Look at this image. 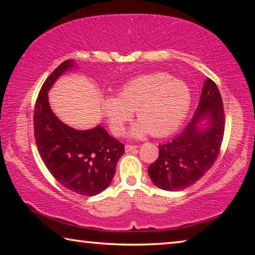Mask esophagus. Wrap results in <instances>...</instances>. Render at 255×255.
Listing matches in <instances>:
<instances>
[{"label": "esophagus", "mask_w": 255, "mask_h": 255, "mask_svg": "<svg viewBox=\"0 0 255 255\" xmlns=\"http://www.w3.org/2000/svg\"><path fill=\"white\" fill-rule=\"evenodd\" d=\"M135 149H137L136 145H126V146H125V150H126L127 153L131 152V150H135Z\"/></svg>", "instance_id": "34e87169"}]
</instances>
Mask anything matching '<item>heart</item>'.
Here are the masks:
<instances>
[{
    "label": "heart",
    "mask_w": 255,
    "mask_h": 255,
    "mask_svg": "<svg viewBox=\"0 0 255 255\" xmlns=\"http://www.w3.org/2000/svg\"><path fill=\"white\" fill-rule=\"evenodd\" d=\"M192 93L185 82L165 72L140 75L125 84L118 97L102 100V110L111 131L120 136L125 125L136 112L137 122L131 136L154 137L170 135L183 122L191 106Z\"/></svg>",
    "instance_id": "obj_1"
}]
</instances>
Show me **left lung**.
<instances>
[{
  "label": "left lung",
  "instance_id": "obj_1",
  "mask_svg": "<svg viewBox=\"0 0 255 255\" xmlns=\"http://www.w3.org/2000/svg\"><path fill=\"white\" fill-rule=\"evenodd\" d=\"M209 120V127L199 125ZM225 131L221 92L213 80L205 81L199 105L193 118L182 131L166 144L158 146L156 161L148 166V174L156 187L178 191L195 184L217 159Z\"/></svg>",
  "mask_w": 255,
  "mask_h": 255
}]
</instances>
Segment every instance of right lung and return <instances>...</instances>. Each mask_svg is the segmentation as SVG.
<instances>
[{"label":"right lung","instance_id":"obj_1","mask_svg":"<svg viewBox=\"0 0 255 255\" xmlns=\"http://www.w3.org/2000/svg\"><path fill=\"white\" fill-rule=\"evenodd\" d=\"M73 64L63 62L42 84L34 105V139L51 175L71 191L91 197L109 187L125 145L101 126L90 130L68 127L51 111L47 92Z\"/></svg>","mask_w":255,"mask_h":255}]
</instances>
